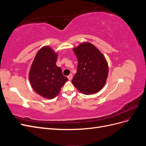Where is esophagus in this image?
<instances>
[{"instance_id": "esophagus-1", "label": "esophagus", "mask_w": 146, "mask_h": 146, "mask_svg": "<svg viewBox=\"0 0 146 146\" xmlns=\"http://www.w3.org/2000/svg\"><path fill=\"white\" fill-rule=\"evenodd\" d=\"M68 78L69 80H71L72 78V74H69V76H68Z\"/></svg>"}]
</instances>
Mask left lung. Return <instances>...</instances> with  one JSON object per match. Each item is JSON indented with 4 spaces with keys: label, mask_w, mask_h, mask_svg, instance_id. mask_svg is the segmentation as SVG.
Instances as JSON below:
<instances>
[{
    "label": "left lung",
    "mask_w": 146,
    "mask_h": 146,
    "mask_svg": "<svg viewBox=\"0 0 146 146\" xmlns=\"http://www.w3.org/2000/svg\"><path fill=\"white\" fill-rule=\"evenodd\" d=\"M73 51L78 60L77 72L72 83L82 93L94 94L102 89L108 74V65L100 51L90 42H83Z\"/></svg>",
    "instance_id": "1"
}]
</instances>
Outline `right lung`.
Instances as JSON below:
<instances>
[{
	"instance_id": "obj_1",
	"label": "right lung",
	"mask_w": 146,
	"mask_h": 146,
	"mask_svg": "<svg viewBox=\"0 0 146 146\" xmlns=\"http://www.w3.org/2000/svg\"><path fill=\"white\" fill-rule=\"evenodd\" d=\"M58 54L48 46L40 48L35 56L29 72V80L33 90L44 98H54L68 80L56 65Z\"/></svg>"
}]
</instances>
